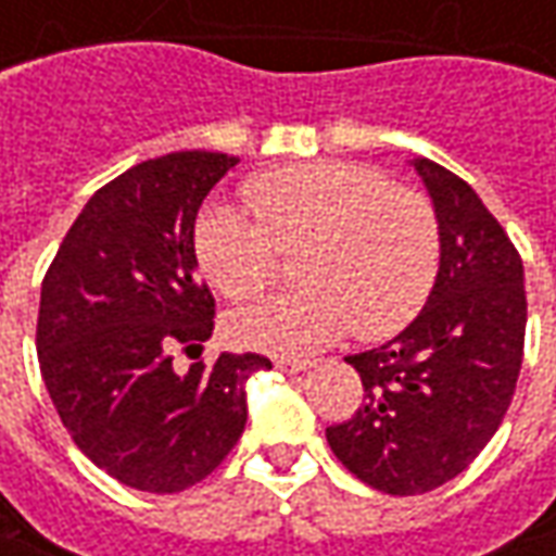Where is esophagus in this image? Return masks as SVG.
Wrapping results in <instances>:
<instances>
[{
    "mask_svg": "<svg viewBox=\"0 0 556 556\" xmlns=\"http://www.w3.org/2000/svg\"><path fill=\"white\" fill-rule=\"evenodd\" d=\"M314 366H316L314 359H295V356H279L277 359L279 372H289V375L307 372V369H314Z\"/></svg>",
    "mask_w": 556,
    "mask_h": 556,
    "instance_id": "1",
    "label": "esophagus"
}]
</instances>
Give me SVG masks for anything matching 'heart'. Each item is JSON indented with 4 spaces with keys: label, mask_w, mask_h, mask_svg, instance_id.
<instances>
[{
    "label": "heart",
    "mask_w": 556,
    "mask_h": 556,
    "mask_svg": "<svg viewBox=\"0 0 556 556\" xmlns=\"http://www.w3.org/2000/svg\"><path fill=\"white\" fill-rule=\"evenodd\" d=\"M245 205L212 202L193 227L205 277L227 298L261 292L279 249H298L295 292L264 298L227 316L242 348L311 354L356 329L359 338L400 332L431 295L440 230L431 202L369 165H282L245 184Z\"/></svg>",
    "instance_id": "obj_1"
}]
</instances>
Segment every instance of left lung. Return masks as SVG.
I'll return each mask as SVG.
<instances>
[{
	"instance_id": "left-lung-1",
	"label": "left lung",
	"mask_w": 556,
	"mask_h": 556,
	"mask_svg": "<svg viewBox=\"0 0 556 556\" xmlns=\"http://www.w3.org/2000/svg\"><path fill=\"white\" fill-rule=\"evenodd\" d=\"M440 230V270L421 314L381 348L344 356L363 406L326 440L344 468L388 495L450 483L498 431L527 336L523 261L473 187L412 160Z\"/></svg>"
}]
</instances>
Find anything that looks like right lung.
<instances>
[{"instance_id": "1", "label": "right lung", "mask_w": 556, "mask_h": 556, "mask_svg": "<svg viewBox=\"0 0 556 556\" xmlns=\"http://www.w3.org/2000/svg\"><path fill=\"white\" fill-rule=\"evenodd\" d=\"M237 163L181 150L128 168L86 202L42 279V381L73 443L123 486L165 495L205 480L242 437L249 378L270 369L227 351L212 369L172 366L175 348L215 329L193 227Z\"/></svg>"}]
</instances>
